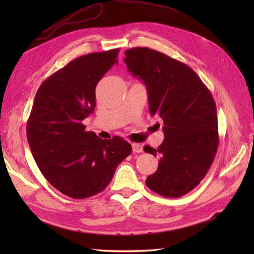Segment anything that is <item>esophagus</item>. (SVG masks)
<instances>
[{"mask_svg": "<svg viewBox=\"0 0 254 254\" xmlns=\"http://www.w3.org/2000/svg\"><path fill=\"white\" fill-rule=\"evenodd\" d=\"M132 149L134 153H143V146L141 144H136V143L132 144Z\"/></svg>", "mask_w": 254, "mask_h": 254, "instance_id": "obj_1", "label": "esophagus"}]
</instances>
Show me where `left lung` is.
<instances>
[{
    "mask_svg": "<svg viewBox=\"0 0 254 254\" xmlns=\"http://www.w3.org/2000/svg\"><path fill=\"white\" fill-rule=\"evenodd\" d=\"M124 53L128 71L146 86L150 115L164 122V142L157 148L144 147L145 153L159 157L157 170L145 182L159 195L180 197L202 181L216 155L214 98L187 64L149 48Z\"/></svg>",
    "mask_w": 254,
    "mask_h": 254,
    "instance_id": "left-lung-1",
    "label": "left lung"
}]
</instances>
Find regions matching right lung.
I'll return each instance as SVG.
<instances>
[{
	"instance_id": "obj_1",
	"label": "right lung",
	"mask_w": 254,
	"mask_h": 254,
	"mask_svg": "<svg viewBox=\"0 0 254 254\" xmlns=\"http://www.w3.org/2000/svg\"><path fill=\"white\" fill-rule=\"evenodd\" d=\"M119 49L89 53L71 61L38 89L27 139L41 174L72 198L104 191L118 165L132 152L120 136L101 139L82 123L94 112L95 88L113 64Z\"/></svg>"
}]
</instances>
